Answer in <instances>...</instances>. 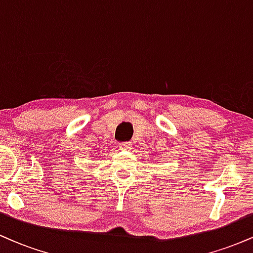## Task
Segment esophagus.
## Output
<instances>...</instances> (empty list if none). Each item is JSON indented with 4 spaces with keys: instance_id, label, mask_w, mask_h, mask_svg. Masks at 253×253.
<instances>
[{
    "instance_id": "34e87169",
    "label": "esophagus",
    "mask_w": 253,
    "mask_h": 253,
    "mask_svg": "<svg viewBox=\"0 0 253 253\" xmlns=\"http://www.w3.org/2000/svg\"><path fill=\"white\" fill-rule=\"evenodd\" d=\"M120 147L121 150H125V151H129V150H132V145H130L129 143H123V144H120Z\"/></svg>"
}]
</instances>
